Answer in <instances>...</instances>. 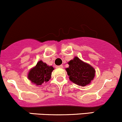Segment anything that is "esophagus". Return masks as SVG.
Segmentation results:
<instances>
[{
	"mask_svg": "<svg viewBox=\"0 0 122 122\" xmlns=\"http://www.w3.org/2000/svg\"><path fill=\"white\" fill-rule=\"evenodd\" d=\"M56 67L57 68H63L62 65H59V66H56Z\"/></svg>",
	"mask_w": 122,
	"mask_h": 122,
	"instance_id": "1",
	"label": "esophagus"
}]
</instances>
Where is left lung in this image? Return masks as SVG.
Listing matches in <instances>:
<instances>
[{"instance_id":"left-lung-1","label":"left lung","mask_w":122,"mask_h":122,"mask_svg":"<svg viewBox=\"0 0 122 122\" xmlns=\"http://www.w3.org/2000/svg\"><path fill=\"white\" fill-rule=\"evenodd\" d=\"M67 63L69 67L66 68V70L70 81L82 87L91 83L96 73L93 66L80 60L77 56Z\"/></svg>"}]
</instances>
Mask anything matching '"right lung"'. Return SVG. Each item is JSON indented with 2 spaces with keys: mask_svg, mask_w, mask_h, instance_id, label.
Masks as SVG:
<instances>
[{
  "mask_svg": "<svg viewBox=\"0 0 122 122\" xmlns=\"http://www.w3.org/2000/svg\"><path fill=\"white\" fill-rule=\"evenodd\" d=\"M53 70V66H49L42 61H39L36 66L29 71L27 78L34 85L40 86L51 79Z\"/></svg>",
  "mask_w": 122,
  "mask_h": 122,
  "instance_id": "right-lung-1",
  "label": "right lung"
}]
</instances>
